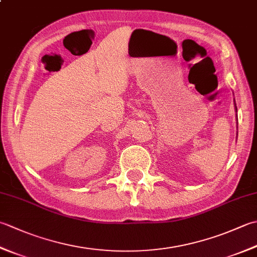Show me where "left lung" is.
<instances>
[{
	"label": "left lung",
	"instance_id": "8db88e82",
	"mask_svg": "<svg viewBox=\"0 0 257 257\" xmlns=\"http://www.w3.org/2000/svg\"><path fill=\"white\" fill-rule=\"evenodd\" d=\"M235 110H236V111H237V109H236V106H235Z\"/></svg>",
	"mask_w": 257,
	"mask_h": 257
}]
</instances>
